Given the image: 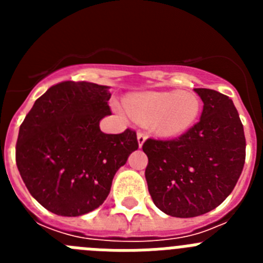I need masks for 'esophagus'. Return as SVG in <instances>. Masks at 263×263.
<instances>
[{"mask_svg": "<svg viewBox=\"0 0 263 263\" xmlns=\"http://www.w3.org/2000/svg\"><path fill=\"white\" fill-rule=\"evenodd\" d=\"M137 139H138L139 147H142V145L146 141V134L143 133V132H138V133H137Z\"/></svg>", "mask_w": 263, "mask_h": 263, "instance_id": "1", "label": "esophagus"}]
</instances>
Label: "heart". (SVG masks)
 Here are the masks:
<instances>
[{
  "label": "heart",
  "instance_id": "obj_1",
  "mask_svg": "<svg viewBox=\"0 0 263 263\" xmlns=\"http://www.w3.org/2000/svg\"><path fill=\"white\" fill-rule=\"evenodd\" d=\"M125 104L133 117L150 120L158 133L170 137L187 132L200 113V101L195 95L176 90L133 95Z\"/></svg>",
  "mask_w": 263,
  "mask_h": 263
}]
</instances>
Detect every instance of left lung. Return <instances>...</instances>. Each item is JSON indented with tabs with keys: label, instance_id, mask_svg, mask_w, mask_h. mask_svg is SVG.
<instances>
[{
	"label": "left lung",
	"instance_id": "8db88e82",
	"mask_svg": "<svg viewBox=\"0 0 263 263\" xmlns=\"http://www.w3.org/2000/svg\"><path fill=\"white\" fill-rule=\"evenodd\" d=\"M200 121L175 139L148 138L145 176L155 205L173 217L215 210L233 191L245 163V134L233 101L217 90L196 88Z\"/></svg>",
	"mask_w": 263,
	"mask_h": 263
}]
</instances>
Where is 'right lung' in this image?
<instances>
[{
	"mask_svg": "<svg viewBox=\"0 0 263 263\" xmlns=\"http://www.w3.org/2000/svg\"><path fill=\"white\" fill-rule=\"evenodd\" d=\"M109 87L63 81L39 97L18 133L15 160L23 183L46 210L76 217L99 208L121 166L138 148L126 129L105 134Z\"/></svg>",
	"mask_w": 263,
	"mask_h": 263,
	"instance_id": "right-lung-1",
	"label": "right lung"
}]
</instances>
